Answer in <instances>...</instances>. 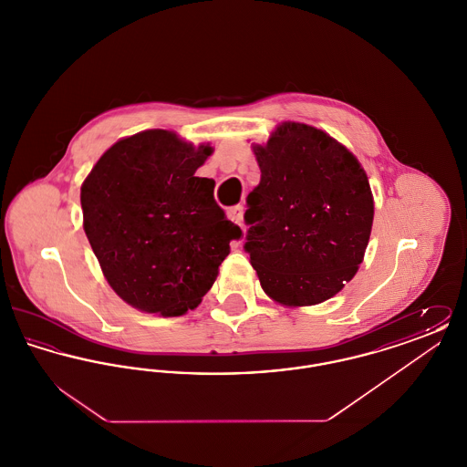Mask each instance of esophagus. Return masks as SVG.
<instances>
[{
  "label": "esophagus",
  "instance_id": "esophagus-1",
  "mask_svg": "<svg viewBox=\"0 0 467 467\" xmlns=\"http://www.w3.org/2000/svg\"><path fill=\"white\" fill-rule=\"evenodd\" d=\"M227 215H229V219H231L233 223L242 225V223H244V206H242V204L231 206V208L227 210Z\"/></svg>",
  "mask_w": 467,
  "mask_h": 467
}]
</instances>
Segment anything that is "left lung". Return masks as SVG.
<instances>
[{
  "mask_svg": "<svg viewBox=\"0 0 467 467\" xmlns=\"http://www.w3.org/2000/svg\"><path fill=\"white\" fill-rule=\"evenodd\" d=\"M254 152L244 252L271 299L318 305L350 282L369 242L375 204L366 171L329 134L285 122Z\"/></svg>",
  "mask_w": 467,
  "mask_h": 467,
  "instance_id": "1",
  "label": "left lung"
}]
</instances>
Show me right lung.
I'll return each instance as SVG.
<instances>
[{
	"mask_svg": "<svg viewBox=\"0 0 467 467\" xmlns=\"http://www.w3.org/2000/svg\"><path fill=\"white\" fill-rule=\"evenodd\" d=\"M212 154L150 130L110 147L82 183L84 231L105 278L128 305L166 317L194 310L229 244L244 236L196 177Z\"/></svg>",
	"mask_w": 467,
	"mask_h": 467,
	"instance_id": "add662e5",
	"label": "right lung"
}]
</instances>
